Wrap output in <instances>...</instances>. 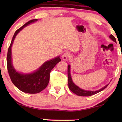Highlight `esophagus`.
I'll return each instance as SVG.
<instances>
[{"label":"esophagus","mask_w":122,"mask_h":122,"mask_svg":"<svg viewBox=\"0 0 122 122\" xmlns=\"http://www.w3.org/2000/svg\"><path fill=\"white\" fill-rule=\"evenodd\" d=\"M69 56H70L69 53L68 52H66L62 55V56H61V58H62V59L64 60V61H66Z\"/></svg>","instance_id":"esophagus-1"}]
</instances>
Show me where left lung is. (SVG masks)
Returning <instances> with one entry per match:
<instances>
[{"instance_id":"8db88e82","label":"left lung","mask_w":122,"mask_h":122,"mask_svg":"<svg viewBox=\"0 0 122 122\" xmlns=\"http://www.w3.org/2000/svg\"><path fill=\"white\" fill-rule=\"evenodd\" d=\"M109 38L112 40L113 41L116 43V38L114 37L113 35H111L109 36ZM68 86H69V89L73 93H74V94L77 95L79 96H82V97H88L92 96V95L96 94L97 93L100 92L102 91L103 89H104L105 88L107 87L108 84H107L106 86H104V87H103L101 89H100L98 91H86V90L82 89L81 88H80L79 86H76V84L73 83L71 79V66L68 65Z\"/></svg>"}]
</instances>
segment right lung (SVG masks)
I'll return each instance as SVG.
<instances>
[{"label":"right lung","mask_w":122,"mask_h":122,"mask_svg":"<svg viewBox=\"0 0 122 122\" xmlns=\"http://www.w3.org/2000/svg\"><path fill=\"white\" fill-rule=\"evenodd\" d=\"M37 20L38 19L31 20L16 30L8 48L6 58L8 71L12 83L23 92L29 94L41 92L47 86L49 81L50 73L56 65L61 61L60 56H57L46 61L34 72L28 74L19 73L15 69L13 66L11 58V46L15 38L24 27Z\"/></svg>","instance_id":"obj_1"}]
</instances>
